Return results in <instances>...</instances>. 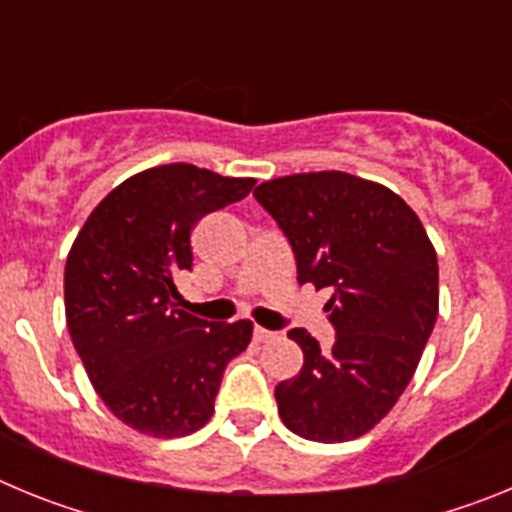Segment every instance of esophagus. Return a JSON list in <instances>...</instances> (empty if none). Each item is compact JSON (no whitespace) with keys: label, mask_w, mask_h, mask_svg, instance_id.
<instances>
[{"label":"esophagus","mask_w":512,"mask_h":512,"mask_svg":"<svg viewBox=\"0 0 512 512\" xmlns=\"http://www.w3.org/2000/svg\"><path fill=\"white\" fill-rule=\"evenodd\" d=\"M253 338H256L259 343H266V341H271V338H277V333H274V330L261 328V325H256V330H253Z\"/></svg>","instance_id":"obj_1"}]
</instances>
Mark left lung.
<instances>
[{
    "instance_id": "1",
    "label": "left lung",
    "mask_w": 512,
    "mask_h": 512,
    "mask_svg": "<svg viewBox=\"0 0 512 512\" xmlns=\"http://www.w3.org/2000/svg\"><path fill=\"white\" fill-rule=\"evenodd\" d=\"M253 197L292 243L300 284L333 289L328 354L305 328L300 374L277 384L279 418L307 441L364 436L413 379L438 315V259L400 194L346 171H310L259 184Z\"/></svg>"
}]
</instances>
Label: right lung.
<instances>
[{"label":"right lung","instance_id":"add662e5","mask_svg":"<svg viewBox=\"0 0 512 512\" xmlns=\"http://www.w3.org/2000/svg\"><path fill=\"white\" fill-rule=\"evenodd\" d=\"M253 184L192 164L153 166L117 184L76 235L63 274L71 341L97 395L133 431H200L225 366L251 343V320L176 310V274L192 269L194 225Z\"/></svg>","mask_w":512,"mask_h":512}]
</instances>
